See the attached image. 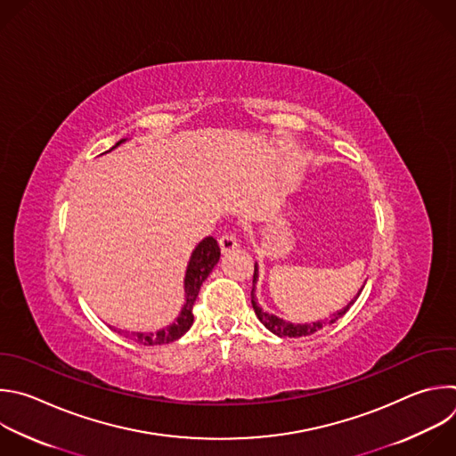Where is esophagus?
<instances>
[{"mask_svg":"<svg viewBox=\"0 0 456 456\" xmlns=\"http://www.w3.org/2000/svg\"><path fill=\"white\" fill-rule=\"evenodd\" d=\"M218 243H220V248H222V252H232L234 248H238V238L234 236V234H229V232H225L224 236H220V240H218Z\"/></svg>","mask_w":456,"mask_h":456,"instance_id":"esophagus-1","label":"esophagus"}]
</instances>
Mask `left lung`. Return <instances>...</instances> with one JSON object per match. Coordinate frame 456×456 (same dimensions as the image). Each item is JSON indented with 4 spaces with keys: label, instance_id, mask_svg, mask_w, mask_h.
I'll return each mask as SVG.
<instances>
[{
    "label": "left lung",
    "instance_id": "1",
    "mask_svg": "<svg viewBox=\"0 0 456 456\" xmlns=\"http://www.w3.org/2000/svg\"><path fill=\"white\" fill-rule=\"evenodd\" d=\"M256 281H257V263L254 265V279H252V282L256 284ZM362 289H363V288H362ZM362 289L356 293L354 300L360 297ZM354 300H351L349 305H347L346 308H342L340 312L333 314V317L328 319V321H321V322H314V324H291V322H286V321H282V319H279V317H275V315H270V314L263 312V310L257 306V302H256V298H254V288H252V308H254L257 319L261 321V324H263L268 331H272V333L277 335V337H284V338H286V337H288V338L308 337V335H314L315 331L322 330L324 326L335 324L340 317H344V315L349 312V308L354 305Z\"/></svg>",
    "mask_w": 456,
    "mask_h": 456
}]
</instances>
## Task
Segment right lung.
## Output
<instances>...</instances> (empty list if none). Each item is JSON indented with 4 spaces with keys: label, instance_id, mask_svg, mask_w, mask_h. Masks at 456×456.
Instances as JSON below:
<instances>
[{
    "label": "right lung",
    "instance_id": "add662e5",
    "mask_svg": "<svg viewBox=\"0 0 456 456\" xmlns=\"http://www.w3.org/2000/svg\"><path fill=\"white\" fill-rule=\"evenodd\" d=\"M125 139L118 141L112 148L121 144ZM110 148V150H112ZM220 259V245L213 236L204 238L199 247L193 250L190 257V265L186 270V279H184V291H186V302L181 310V315L175 319V322L158 333H128L121 330H114L125 338L141 344V346H163L179 340L193 324V305L199 297L202 282L208 279L211 270Z\"/></svg>",
    "mask_w": 456,
    "mask_h": 456
}]
</instances>
